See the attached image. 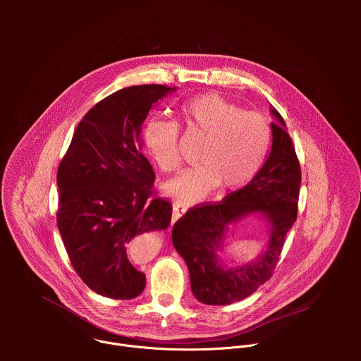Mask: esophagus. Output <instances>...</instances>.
I'll list each match as a JSON object with an SVG mask.
<instances>
[{
    "mask_svg": "<svg viewBox=\"0 0 361 361\" xmlns=\"http://www.w3.org/2000/svg\"><path fill=\"white\" fill-rule=\"evenodd\" d=\"M187 212L185 205H183L181 202H174L173 204V223H176L178 219H181V216Z\"/></svg>",
    "mask_w": 361,
    "mask_h": 361,
    "instance_id": "34e87169",
    "label": "esophagus"
}]
</instances>
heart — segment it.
<instances>
[{"label": "heart", "instance_id": "heart-1", "mask_svg": "<svg viewBox=\"0 0 361 361\" xmlns=\"http://www.w3.org/2000/svg\"><path fill=\"white\" fill-rule=\"evenodd\" d=\"M180 121L188 134L205 137L198 152L200 166L169 181V195L194 202L213 192L245 185L262 169L271 142V128L264 116L243 111L234 102L214 92L188 99L180 110ZM144 145L164 173L181 166L180 127L176 121L151 118L142 131Z\"/></svg>", "mask_w": 361, "mask_h": 361}]
</instances>
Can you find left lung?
Instances as JSON below:
<instances>
[{
	"instance_id": "obj_1",
	"label": "left lung",
	"mask_w": 361,
	"mask_h": 361,
	"mask_svg": "<svg viewBox=\"0 0 361 361\" xmlns=\"http://www.w3.org/2000/svg\"><path fill=\"white\" fill-rule=\"evenodd\" d=\"M273 145L262 170L223 201L188 210L173 227V244L183 257L194 297L209 305H226L251 295L273 274L286 235L297 219L301 170L284 118L271 107ZM251 212L265 214L271 224L267 251L251 264L224 269L216 251L228 227Z\"/></svg>"
}]
</instances>
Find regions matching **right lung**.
Instances as JSON below:
<instances>
[{
  "label": "right lung",
  "mask_w": 361,
  "mask_h": 361,
  "mask_svg": "<svg viewBox=\"0 0 361 361\" xmlns=\"http://www.w3.org/2000/svg\"><path fill=\"white\" fill-rule=\"evenodd\" d=\"M174 90L133 85L101 99L60 163L57 226L75 273L99 295L130 300L142 293L145 276L131 260L135 237L171 223V202L154 195L141 128L152 104Z\"/></svg>",
  "instance_id": "1"
}]
</instances>
